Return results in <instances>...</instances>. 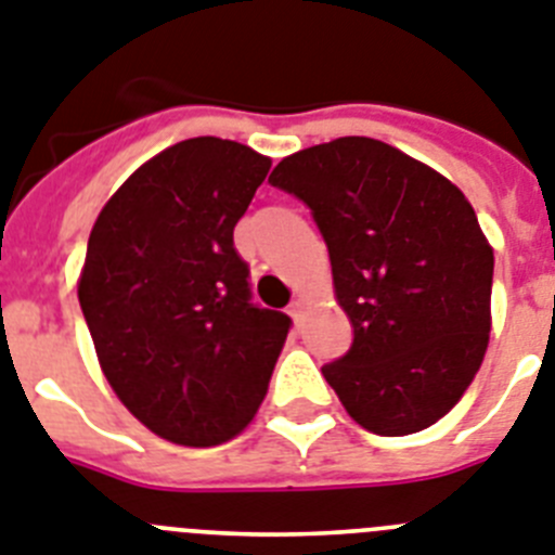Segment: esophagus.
I'll return each mask as SVG.
<instances>
[{"label": "esophagus", "mask_w": 555, "mask_h": 555, "mask_svg": "<svg viewBox=\"0 0 555 555\" xmlns=\"http://www.w3.org/2000/svg\"><path fill=\"white\" fill-rule=\"evenodd\" d=\"M287 312H291V318L298 324V321H301V312H305V301H301V298H293L291 310Z\"/></svg>", "instance_id": "1"}]
</instances>
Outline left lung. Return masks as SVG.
Wrapping results in <instances>:
<instances>
[{
  "label": "left lung",
  "instance_id": "1",
  "mask_svg": "<svg viewBox=\"0 0 555 555\" xmlns=\"http://www.w3.org/2000/svg\"><path fill=\"white\" fill-rule=\"evenodd\" d=\"M312 211L354 340L324 377L360 427L408 436L464 397L491 332L494 250L464 192L369 137L282 158L268 178Z\"/></svg>",
  "mask_w": 555,
  "mask_h": 555
}]
</instances>
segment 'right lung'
Returning <instances> with one entry per match:
<instances>
[{
    "mask_svg": "<svg viewBox=\"0 0 555 555\" xmlns=\"http://www.w3.org/2000/svg\"><path fill=\"white\" fill-rule=\"evenodd\" d=\"M271 158L184 139L133 172L91 229L77 298L114 393L172 444L215 447L254 418L291 318L250 301L234 225Z\"/></svg>",
    "mask_w": 555,
    "mask_h": 555,
    "instance_id": "add662e5",
    "label": "right lung"
}]
</instances>
